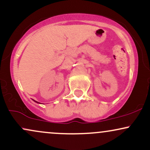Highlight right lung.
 <instances>
[{"mask_svg":"<svg viewBox=\"0 0 150 150\" xmlns=\"http://www.w3.org/2000/svg\"><path fill=\"white\" fill-rule=\"evenodd\" d=\"M36 102H37V101H36ZM37 103H38V102H37Z\"/></svg>","mask_w":150,"mask_h":150,"instance_id":"right-lung-1","label":"right lung"}]
</instances>
